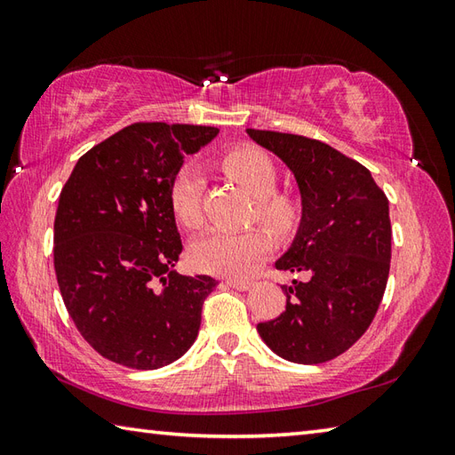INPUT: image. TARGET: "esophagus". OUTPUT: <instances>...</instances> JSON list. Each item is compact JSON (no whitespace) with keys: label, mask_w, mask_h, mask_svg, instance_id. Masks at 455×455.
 <instances>
[{"label":"esophagus","mask_w":455,"mask_h":455,"mask_svg":"<svg viewBox=\"0 0 455 455\" xmlns=\"http://www.w3.org/2000/svg\"><path fill=\"white\" fill-rule=\"evenodd\" d=\"M225 283L228 287L238 289V291H246V289H250V285H252L248 282V279H225Z\"/></svg>","instance_id":"esophagus-1"}]
</instances>
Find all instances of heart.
<instances>
[{"label": "heart", "instance_id": "1", "mask_svg": "<svg viewBox=\"0 0 455 455\" xmlns=\"http://www.w3.org/2000/svg\"><path fill=\"white\" fill-rule=\"evenodd\" d=\"M220 166L256 197L252 220H259L275 236L293 233L303 215L301 201L287 191H277L279 172L267 152L256 147H236L222 154ZM205 176L197 164H186L176 173L170 188L173 215L181 225L196 228L203 222ZM272 252V238L264 228L228 233L211 230L193 243L191 266L215 275H246Z\"/></svg>", "mask_w": 455, "mask_h": 455}]
</instances>
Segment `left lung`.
<instances>
[{
	"mask_svg": "<svg viewBox=\"0 0 455 455\" xmlns=\"http://www.w3.org/2000/svg\"><path fill=\"white\" fill-rule=\"evenodd\" d=\"M248 134L295 173L301 227L275 267L308 275L282 285L285 311L259 323L258 332L283 360H334L370 328L387 287L389 201L370 170L321 140L256 129Z\"/></svg>",
	"mask_w": 455,
	"mask_h": 455,
	"instance_id": "obj_1",
	"label": "left lung"
}]
</instances>
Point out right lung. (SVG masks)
I'll list each match as a JSON object with an SVG mask.
<instances>
[{
  "instance_id": "obj_1",
  "label": "right lung",
  "mask_w": 455,
  "mask_h": 455,
  "mask_svg": "<svg viewBox=\"0 0 455 455\" xmlns=\"http://www.w3.org/2000/svg\"><path fill=\"white\" fill-rule=\"evenodd\" d=\"M217 134L199 124H129L85 152L60 191L58 287L84 340L115 363L158 370L196 342L217 282L173 272L183 246L170 188L183 156Z\"/></svg>"
}]
</instances>
